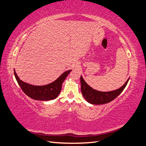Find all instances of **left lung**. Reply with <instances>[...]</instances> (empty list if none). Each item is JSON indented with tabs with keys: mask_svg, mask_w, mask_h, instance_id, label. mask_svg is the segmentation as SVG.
<instances>
[{
	"mask_svg": "<svg viewBox=\"0 0 146 146\" xmlns=\"http://www.w3.org/2000/svg\"><path fill=\"white\" fill-rule=\"evenodd\" d=\"M129 80V78L124 85L118 89L109 92H101L92 89L86 82L83 77L80 76L81 92L84 99L90 104L95 105L104 104L110 102L117 98L127 86Z\"/></svg>",
	"mask_w": 146,
	"mask_h": 146,
	"instance_id": "8db88e82",
	"label": "left lung"
}]
</instances>
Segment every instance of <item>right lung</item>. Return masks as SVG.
I'll return each mask as SVG.
<instances>
[{
    "label": "right lung",
    "mask_w": 146,
    "mask_h": 146,
    "mask_svg": "<svg viewBox=\"0 0 146 146\" xmlns=\"http://www.w3.org/2000/svg\"><path fill=\"white\" fill-rule=\"evenodd\" d=\"M72 70H67L50 84L44 86H34L21 80L14 70L15 79L23 92L29 98L37 100H50L59 95L62 83Z\"/></svg>",
    "instance_id": "1"
}]
</instances>
